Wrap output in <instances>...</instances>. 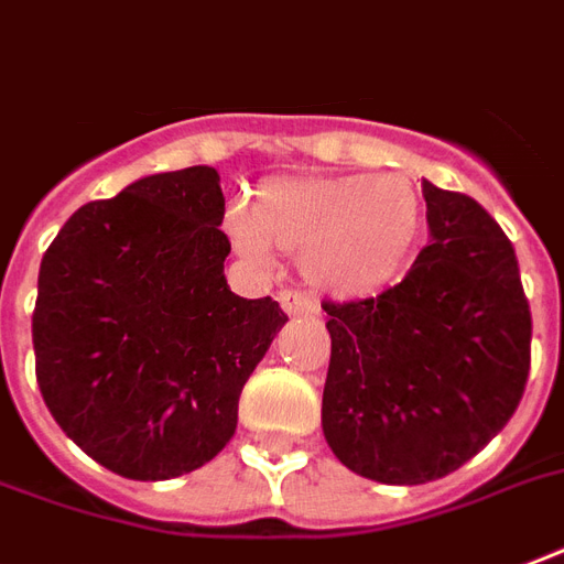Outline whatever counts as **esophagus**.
Instances as JSON below:
<instances>
[{"label": "esophagus", "mask_w": 564, "mask_h": 564, "mask_svg": "<svg viewBox=\"0 0 564 564\" xmlns=\"http://www.w3.org/2000/svg\"><path fill=\"white\" fill-rule=\"evenodd\" d=\"M281 307L286 316H316V304L301 292H281Z\"/></svg>", "instance_id": "34e87169"}]
</instances>
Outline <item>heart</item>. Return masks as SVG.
<instances>
[{
    "instance_id": "heart-1",
    "label": "heart",
    "mask_w": 564,
    "mask_h": 564,
    "mask_svg": "<svg viewBox=\"0 0 564 564\" xmlns=\"http://www.w3.org/2000/svg\"><path fill=\"white\" fill-rule=\"evenodd\" d=\"M228 230L242 260L269 269L272 251L301 257L313 290L371 299L406 269L421 230V195L398 172L265 178L251 207H230Z\"/></svg>"
}]
</instances>
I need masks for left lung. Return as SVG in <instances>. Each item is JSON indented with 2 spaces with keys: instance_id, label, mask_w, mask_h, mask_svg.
<instances>
[{
  "instance_id": "1",
  "label": "left lung",
  "mask_w": 564,
  "mask_h": 564,
  "mask_svg": "<svg viewBox=\"0 0 564 564\" xmlns=\"http://www.w3.org/2000/svg\"><path fill=\"white\" fill-rule=\"evenodd\" d=\"M430 242L398 286L325 304L330 369L322 430L336 459L419 486L507 427L530 375L533 318L516 248L480 204L421 181Z\"/></svg>"
}]
</instances>
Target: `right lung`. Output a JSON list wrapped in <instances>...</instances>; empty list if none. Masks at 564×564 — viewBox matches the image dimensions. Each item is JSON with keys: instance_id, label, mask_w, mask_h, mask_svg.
I'll return each instance as SVG.
<instances>
[{"instance_id": "1", "label": "right lung", "mask_w": 564, "mask_h": 564, "mask_svg": "<svg viewBox=\"0 0 564 564\" xmlns=\"http://www.w3.org/2000/svg\"><path fill=\"white\" fill-rule=\"evenodd\" d=\"M213 166L158 172L66 219L40 263L31 318L48 412L128 480H172L237 433L239 392L286 316L225 281Z\"/></svg>"}]
</instances>
